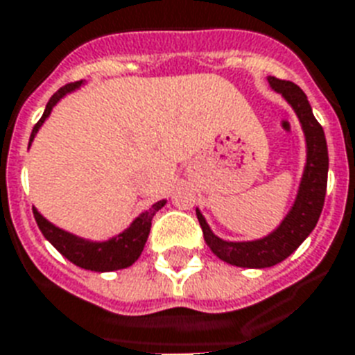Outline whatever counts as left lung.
Here are the masks:
<instances>
[{
  "label": "left lung",
  "instance_id": "obj_1",
  "mask_svg": "<svg viewBox=\"0 0 355 355\" xmlns=\"http://www.w3.org/2000/svg\"><path fill=\"white\" fill-rule=\"evenodd\" d=\"M268 80L269 86L290 102V106L297 113L304 130L308 157H306L304 174L300 180L297 200L291 211L282 220V223L266 238L253 242H227L211 231L203 214L196 209V216L207 245L220 260L238 268H271L275 263L286 260L315 229L324 205L326 183H328V146H326L324 130L313 117L308 97L297 84L280 80L275 76H269Z\"/></svg>",
  "mask_w": 355,
  "mask_h": 355
}]
</instances>
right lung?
<instances>
[{"mask_svg": "<svg viewBox=\"0 0 355 355\" xmlns=\"http://www.w3.org/2000/svg\"><path fill=\"white\" fill-rule=\"evenodd\" d=\"M80 82H71V84H65L64 87H60L58 92L49 98L47 106H45V112L42 115L38 123L34 124L33 133H31L29 146L33 143L34 135L38 133L40 126L44 124V121L49 117V113L53 112V107L62 97H65L67 93L75 92L76 87H80ZM166 201L161 200L157 203L150 207L148 211H144L141 216H137L132 222V225L123 231L121 234H117L115 238H110L106 242H92V240H86V238L75 236L71 232L64 231L60 227L53 225L51 222H47L42 214H40L36 209H33L34 220L38 223L40 231L47 240H49L53 245H55L62 254H64L69 262H73L75 266L82 269H89V271H98V273H104V271H115V269H124L132 266L141 253H143L144 243L148 240L150 227H152V218L155 216V212L159 211L161 207H164Z\"/></svg>", "mask_w": 355, "mask_h": 355, "instance_id": "obj_1", "label": "right lung"}]
</instances>
